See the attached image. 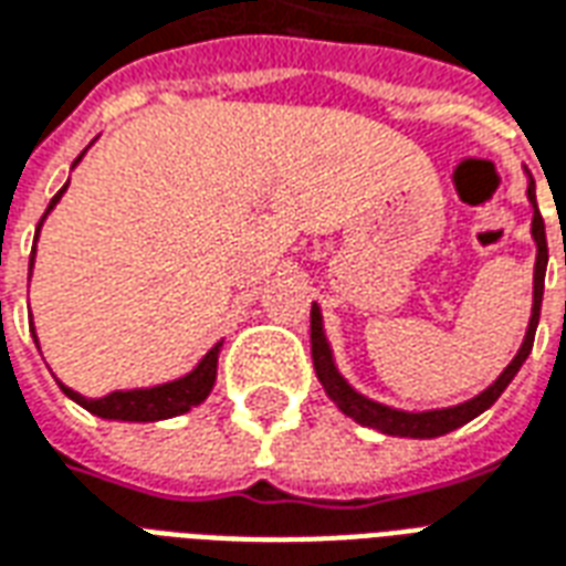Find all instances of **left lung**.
Masks as SVG:
<instances>
[{
  "label": "left lung",
  "instance_id": "left-lung-1",
  "mask_svg": "<svg viewBox=\"0 0 566 566\" xmlns=\"http://www.w3.org/2000/svg\"><path fill=\"white\" fill-rule=\"evenodd\" d=\"M528 203L534 209V219H531V237H534V245H537V261H534V300H531V317L528 329H525V338L518 345L516 357L510 359V366L497 375L483 392H476L474 399L459 401V405H450V408H432V411H401V408H392V405H384L378 399H368L359 389H354L347 384V378L338 371L336 357H333V347H329V338L324 333V315H321V305L312 303V363H315L317 380L324 392L333 399L338 411L350 417L359 426H368L380 434H392V438H441V434L453 432L464 422H471L474 417H480L483 411H489L497 401V396L510 387V380L516 378V371L522 368V363L528 359L531 345H534V333H537L539 324V305H543V282H546V263H549V249H546V224H543V216L537 209V188H534V179L528 174Z\"/></svg>",
  "mask_w": 566,
  "mask_h": 566
}]
</instances>
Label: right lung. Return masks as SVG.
<instances>
[{"instance_id": "add662e5", "label": "right lung", "mask_w": 566, "mask_h": 566, "mask_svg": "<svg viewBox=\"0 0 566 566\" xmlns=\"http://www.w3.org/2000/svg\"><path fill=\"white\" fill-rule=\"evenodd\" d=\"M86 155L83 149L77 158H74V165L71 170L81 165V158ZM65 188L69 182L56 191V198L50 200L48 212L41 216L35 230V245H38V233H41V224L48 219L53 207L60 203L62 195H65ZM35 245H32V254H29V279H32V266H35ZM32 333H35V326H32ZM38 345V336H35ZM224 342H216V345L209 347L207 357L200 359L198 366L191 368L188 375L177 380H167V384H155V387H137V389H113L102 399H90V396H83L77 389L65 387L60 380L62 392L69 396L71 401H77L81 408H86L95 417H102V420H119V422H155V420H170V417H179V413H188L191 408H198L200 401H207V396L216 387V371H219V350Z\"/></svg>"}]
</instances>
